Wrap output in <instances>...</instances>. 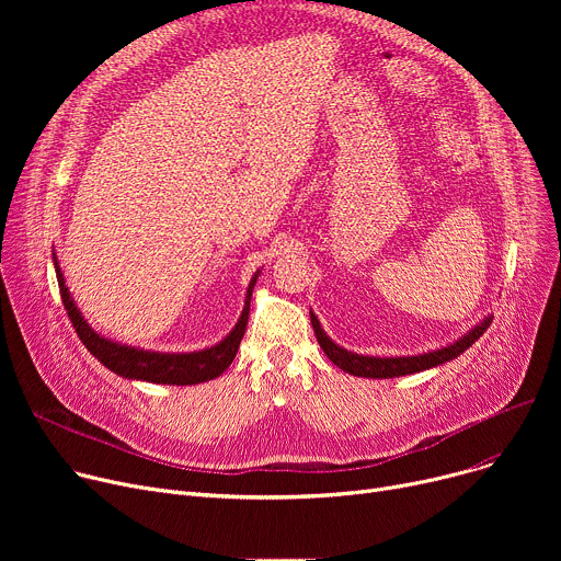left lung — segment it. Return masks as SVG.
I'll use <instances>...</instances> for the list:
<instances>
[{
    "mask_svg": "<svg viewBox=\"0 0 561 561\" xmlns=\"http://www.w3.org/2000/svg\"><path fill=\"white\" fill-rule=\"evenodd\" d=\"M311 313V325H313V332H316V339L322 347V352H325L328 359L339 366L343 373H350L355 377H373V379H389V377H402V375H414V373H421V370H430L434 366H440L446 364L450 359H457L463 350H468L470 345H473L484 332L486 328L491 325V318L493 316H486L482 318L478 325L470 328L463 336H459L457 341H453L450 345H444V347H436V350H427V352H421V355H407V357H368V355H357V352L352 350H345L341 347L339 343H334L325 330L320 328V320L313 311Z\"/></svg>",
    "mask_w": 561,
    "mask_h": 561,
    "instance_id": "1",
    "label": "left lung"
}]
</instances>
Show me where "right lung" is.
<instances>
[{
	"label": "right lung",
	"mask_w": 561,
	"mask_h": 561,
	"mask_svg": "<svg viewBox=\"0 0 561 561\" xmlns=\"http://www.w3.org/2000/svg\"><path fill=\"white\" fill-rule=\"evenodd\" d=\"M54 268H56V279H58V288H61L66 311L72 320V325H75L81 343L88 347V352H91V355L102 366H106L108 370H113L115 375H121L125 379L150 381V385H170V387L199 385V381H209V379L220 377L229 368V364L236 357V352H239L241 339L245 334L252 290L261 275V271H256L252 275V279L248 284L241 318L222 341H218L211 347L195 350V352H157V350H142V347L117 343V341H111V339L98 334L91 325H88V320L81 316L70 288L66 286L61 265H58L56 254H54Z\"/></svg>",
	"instance_id": "add662e5"
}]
</instances>
